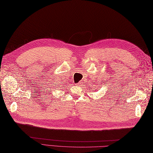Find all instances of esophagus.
Here are the masks:
<instances>
[{"mask_svg": "<svg viewBox=\"0 0 153 153\" xmlns=\"http://www.w3.org/2000/svg\"><path fill=\"white\" fill-rule=\"evenodd\" d=\"M82 85V82H79V83H77V85H78V86H81Z\"/></svg>", "mask_w": 153, "mask_h": 153, "instance_id": "esophagus-1", "label": "esophagus"}]
</instances>
